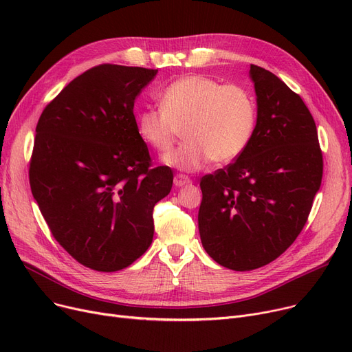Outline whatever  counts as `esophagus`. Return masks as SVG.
I'll return each mask as SVG.
<instances>
[{"mask_svg":"<svg viewBox=\"0 0 352 352\" xmlns=\"http://www.w3.org/2000/svg\"><path fill=\"white\" fill-rule=\"evenodd\" d=\"M188 184H191V179L188 178V177H186V175H182V174H177L175 177H174V186L175 187H184V186H188Z\"/></svg>","mask_w":352,"mask_h":352,"instance_id":"esophagus-1","label":"esophagus"}]
</instances>
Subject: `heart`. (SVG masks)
<instances>
[{"label": "heart", "instance_id": "1", "mask_svg": "<svg viewBox=\"0 0 352 352\" xmlns=\"http://www.w3.org/2000/svg\"><path fill=\"white\" fill-rule=\"evenodd\" d=\"M161 109L146 108L137 118L141 140L154 150H170L184 129L186 142L162 162L179 171H198L212 160H235L251 141L256 104L251 92L206 76H186L160 92Z\"/></svg>", "mask_w": 352, "mask_h": 352}]
</instances>
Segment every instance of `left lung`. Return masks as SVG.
Wrapping results in <instances>:
<instances>
[{"label": "left lung", "instance_id": "left-lung-1", "mask_svg": "<svg viewBox=\"0 0 352 352\" xmlns=\"http://www.w3.org/2000/svg\"><path fill=\"white\" fill-rule=\"evenodd\" d=\"M256 122L235 162L202 177L198 230L219 265L250 271L278 258L298 236L321 187L317 126L300 96L251 65Z\"/></svg>", "mask_w": 352, "mask_h": 352}]
</instances>
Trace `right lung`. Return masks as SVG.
Masks as SVG:
<instances>
[{
	"label": "right lung",
	"mask_w": 352,
	"mask_h": 352,
	"mask_svg": "<svg viewBox=\"0 0 352 352\" xmlns=\"http://www.w3.org/2000/svg\"><path fill=\"white\" fill-rule=\"evenodd\" d=\"M158 69L102 64L43 111L30 162L34 199L60 245L96 271L131 265L153 243V210L173 187L150 168L134 102Z\"/></svg>",
	"instance_id": "right-lung-1"
}]
</instances>
